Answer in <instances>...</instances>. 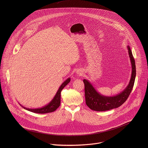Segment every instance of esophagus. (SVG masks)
I'll return each mask as SVG.
<instances>
[{"mask_svg": "<svg viewBox=\"0 0 148 148\" xmlns=\"http://www.w3.org/2000/svg\"><path fill=\"white\" fill-rule=\"evenodd\" d=\"M83 71L80 69H79L78 70L76 71V73L78 75H80V76H82L83 75Z\"/></svg>", "mask_w": 148, "mask_h": 148, "instance_id": "esophagus-1", "label": "esophagus"}]
</instances>
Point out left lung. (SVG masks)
<instances>
[{
    "instance_id": "left-lung-1",
    "label": "left lung",
    "mask_w": 148,
    "mask_h": 148,
    "mask_svg": "<svg viewBox=\"0 0 148 148\" xmlns=\"http://www.w3.org/2000/svg\"><path fill=\"white\" fill-rule=\"evenodd\" d=\"M127 49L131 63L132 73L129 84L122 92L113 96H104L97 92L89 81L86 79L83 80L85 102L90 109L99 112L110 110L119 107L127 100L133 89L136 75V64L132 52L129 46H127Z\"/></svg>"
}]
</instances>
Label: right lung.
<instances>
[{"label": "right lung", "mask_w": 148, "mask_h": 148, "mask_svg": "<svg viewBox=\"0 0 148 148\" xmlns=\"http://www.w3.org/2000/svg\"><path fill=\"white\" fill-rule=\"evenodd\" d=\"M71 81V78L69 77L67 79H66L62 84L60 85L59 87L58 90L57 91L55 96L53 98V99L47 105H45L42 108H28L26 107H24L21 104L20 106H21L24 109L27 110L28 111L36 113H51L52 112H54L56 110V109L60 105V100H61V92L64 88Z\"/></svg>", "instance_id": "1"}]
</instances>
